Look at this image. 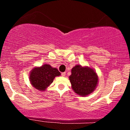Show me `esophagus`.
<instances>
[{
  "label": "esophagus",
  "mask_w": 130,
  "mask_h": 130,
  "mask_svg": "<svg viewBox=\"0 0 130 130\" xmlns=\"http://www.w3.org/2000/svg\"><path fill=\"white\" fill-rule=\"evenodd\" d=\"M65 74H66L65 72H62V73H61V75H62V76H65Z\"/></svg>",
  "instance_id": "obj_1"
}]
</instances>
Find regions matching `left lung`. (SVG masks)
I'll return each instance as SVG.
<instances>
[{
    "instance_id": "8db88e82",
    "label": "left lung",
    "mask_w": 130,
    "mask_h": 130,
    "mask_svg": "<svg viewBox=\"0 0 130 130\" xmlns=\"http://www.w3.org/2000/svg\"><path fill=\"white\" fill-rule=\"evenodd\" d=\"M72 89L78 95L85 96L93 92L98 82V77L91 68L76 65L69 77Z\"/></svg>"
}]
</instances>
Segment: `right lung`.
Listing matches in <instances>:
<instances>
[{"mask_svg": "<svg viewBox=\"0 0 130 130\" xmlns=\"http://www.w3.org/2000/svg\"><path fill=\"white\" fill-rule=\"evenodd\" d=\"M60 74V72L56 68L45 64L40 68H35L32 69L30 73V81L35 88L45 91L53 83L55 77Z\"/></svg>", "mask_w": 130, "mask_h": 130, "instance_id": "right-lung-1", "label": "right lung"}]
</instances>
